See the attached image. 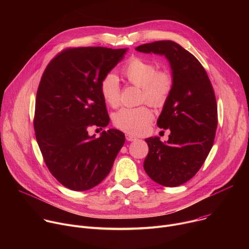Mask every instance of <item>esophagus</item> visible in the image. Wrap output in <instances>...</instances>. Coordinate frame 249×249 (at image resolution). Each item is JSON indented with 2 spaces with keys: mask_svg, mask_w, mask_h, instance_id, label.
Segmentation results:
<instances>
[{
  "mask_svg": "<svg viewBox=\"0 0 249 249\" xmlns=\"http://www.w3.org/2000/svg\"><path fill=\"white\" fill-rule=\"evenodd\" d=\"M126 140H127V141H129V142H132V141H136V140H137V138H136V137H134V136H132V135L127 134V135H126Z\"/></svg>",
  "mask_w": 249,
  "mask_h": 249,
  "instance_id": "obj_1",
  "label": "esophagus"
}]
</instances>
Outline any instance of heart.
Here are the masks:
<instances>
[{"instance_id": "1", "label": "heart", "mask_w": 249, "mask_h": 249, "mask_svg": "<svg viewBox=\"0 0 249 249\" xmlns=\"http://www.w3.org/2000/svg\"><path fill=\"white\" fill-rule=\"evenodd\" d=\"M123 77L132 85L142 89V100L159 106L168 97L172 89V78L165 71L157 72L154 63L140 58L132 57L122 68ZM101 95L105 102L112 107L119 104V80L109 73L105 75L99 85ZM154 118L153 112L146 106L136 108H122L114 116V125L120 130L139 135L146 131Z\"/></svg>"}]
</instances>
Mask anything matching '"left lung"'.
I'll use <instances>...</instances> for the list:
<instances>
[{
  "label": "left lung",
  "mask_w": 249,
  "mask_h": 249,
  "mask_svg": "<svg viewBox=\"0 0 249 249\" xmlns=\"http://www.w3.org/2000/svg\"><path fill=\"white\" fill-rule=\"evenodd\" d=\"M142 53L164 56L169 63L172 89L157 121L169 129L168 141L146 139L149 154L144 161L147 174L155 182L179 186L197 173L214 143L218 126L214 89L201 63L171 40H160L136 47Z\"/></svg>",
  "instance_id": "left-lung-1"
}]
</instances>
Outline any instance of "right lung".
<instances>
[{"mask_svg":"<svg viewBox=\"0 0 249 249\" xmlns=\"http://www.w3.org/2000/svg\"><path fill=\"white\" fill-rule=\"evenodd\" d=\"M127 50L66 49L42 75L35 101V136L48 169L71 190L86 191L99 184L125 143V135L117 129L95 138L89 135L88 128L108 125L99 85Z\"/></svg>","mask_w":249,"mask_h":249,"instance_id":"right-lung-1","label":"right lung"}]
</instances>
